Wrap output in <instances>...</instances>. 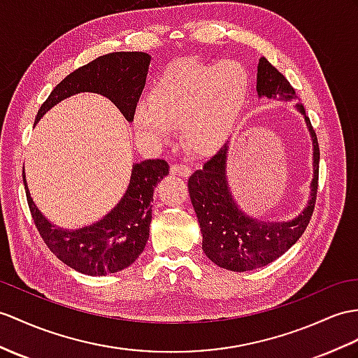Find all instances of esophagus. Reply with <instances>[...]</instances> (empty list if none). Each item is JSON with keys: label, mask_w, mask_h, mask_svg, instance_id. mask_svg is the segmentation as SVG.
Segmentation results:
<instances>
[{"label": "esophagus", "mask_w": 358, "mask_h": 358, "mask_svg": "<svg viewBox=\"0 0 358 358\" xmlns=\"http://www.w3.org/2000/svg\"><path fill=\"white\" fill-rule=\"evenodd\" d=\"M170 171L171 174H176V176H180V178H188L191 174V169L185 164H174L171 165Z\"/></svg>", "instance_id": "esophagus-1"}]
</instances>
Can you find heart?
<instances>
[{
  "label": "heart",
  "instance_id": "1",
  "mask_svg": "<svg viewBox=\"0 0 358 358\" xmlns=\"http://www.w3.org/2000/svg\"><path fill=\"white\" fill-rule=\"evenodd\" d=\"M250 76L235 60H178L156 78L149 100L134 112L135 127L153 143H167L180 127V141L199 156L213 155L226 143L246 108Z\"/></svg>",
  "mask_w": 358,
  "mask_h": 358
}]
</instances>
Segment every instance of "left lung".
<instances>
[{"label":"left lung","instance_id":"left-lung-1","mask_svg":"<svg viewBox=\"0 0 358 358\" xmlns=\"http://www.w3.org/2000/svg\"><path fill=\"white\" fill-rule=\"evenodd\" d=\"M258 97L294 100L296 92L289 80L261 57L257 73ZM294 108L299 110L308 127L313 141V179L310 184V200L299 215L289 222H264L248 215L235 202L226 176L229 141L211 159L205 162L188 179L191 203L202 232V249L205 255L219 267L232 272H248L267 266L285 254L307 229L315 211L317 180H319V144L310 118L301 103Z\"/></svg>","mask_w":358,"mask_h":358}]
</instances>
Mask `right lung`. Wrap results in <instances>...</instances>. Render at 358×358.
<instances>
[{"label":"right lung","instance_id":"right-lung-1","mask_svg":"<svg viewBox=\"0 0 358 358\" xmlns=\"http://www.w3.org/2000/svg\"><path fill=\"white\" fill-rule=\"evenodd\" d=\"M152 56L143 51H118L100 56L66 76L38 110L34 124L57 103L80 92H95L109 99L132 123L136 103L144 90ZM162 159L135 162L124 196L110 211L90 226L64 229L51 223L34 205L22 180L33 222L50 250L77 272L104 276L129 267L143 254L149 240L153 189L169 174Z\"/></svg>","mask_w":358,"mask_h":358}]
</instances>
